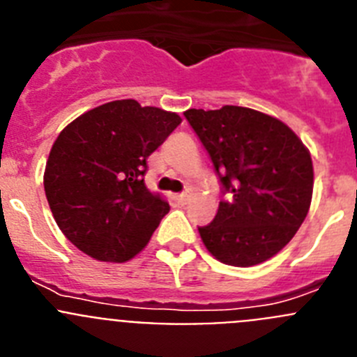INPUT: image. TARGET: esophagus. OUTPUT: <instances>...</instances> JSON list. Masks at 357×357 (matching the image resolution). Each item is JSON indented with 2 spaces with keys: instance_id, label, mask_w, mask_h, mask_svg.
<instances>
[{
  "instance_id": "esophagus-1",
  "label": "esophagus",
  "mask_w": 357,
  "mask_h": 357,
  "mask_svg": "<svg viewBox=\"0 0 357 357\" xmlns=\"http://www.w3.org/2000/svg\"><path fill=\"white\" fill-rule=\"evenodd\" d=\"M176 200L181 202V204H185V202L189 200V195H188V193H181V195H176Z\"/></svg>"
}]
</instances>
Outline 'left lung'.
<instances>
[{"mask_svg":"<svg viewBox=\"0 0 357 357\" xmlns=\"http://www.w3.org/2000/svg\"><path fill=\"white\" fill-rule=\"evenodd\" d=\"M185 119L222 184L213 222L198 227L207 250L230 266H254L291 241L307 216L313 162L295 132L247 107L189 109Z\"/></svg>","mask_w":357,"mask_h":357,"instance_id":"obj_1","label":"left lung"}]
</instances>
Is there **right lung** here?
I'll return each mask as SVG.
<instances>
[{
  "label": "right lung",
  "mask_w": 357,
  "mask_h": 357,
  "mask_svg": "<svg viewBox=\"0 0 357 357\" xmlns=\"http://www.w3.org/2000/svg\"><path fill=\"white\" fill-rule=\"evenodd\" d=\"M181 116L135 100L100 105L59 134L44 191L56 225L84 254L123 263L139 254L169 211L144 185L146 159Z\"/></svg>",
  "instance_id": "1"
}]
</instances>
